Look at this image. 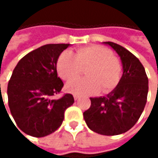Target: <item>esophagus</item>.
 Returning a JSON list of instances; mask_svg holds the SVG:
<instances>
[{"mask_svg":"<svg viewBox=\"0 0 158 158\" xmlns=\"http://www.w3.org/2000/svg\"><path fill=\"white\" fill-rule=\"evenodd\" d=\"M74 98H75V100H78V99H79V96H77V95H74Z\"/></svg>","mask_w":158,"mask_h":158,"instance_id":"esophagus-1","label":"esophagus"}]
</instances>
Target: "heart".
<instances>
[{"label":"heart","instance_id":"obj_1","mask_svg":"<svg viewBox=\"0 0 158 158\" xmlns=\"http://www.w3.org/2000/svg\"><path fill=\"white\" fill-rule=\"evenodd\" d=\"M86 78L76 79L67 85L73 94L108 93L118 85L122 76V65L118 58L106 47L98 45L79 48L75 55L63 52L58 58L57 72L65 81H71L86 69Z\"/></svg>","mask_w":158,"mask_h":158}]
</instances>
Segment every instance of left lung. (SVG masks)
<instances>
[{"label":"left lung","instance_id":"obj_1","mask_svg":"<svg viewBox=\"0 0 158 158\" xmlns=\"http://www.w3.org/2000/svg\"><path fill=\"white\" fill-rule=\"evenodd\" d=\"M116 51L123 65L118 85L106 97L90 98L91 105L83 112L89 129L104 135H117L132 128L147 102L149 80L144 67L132 52L113 42H105Z\"/></svg>","mask_w":158,"mask_h":158}]
</instances>
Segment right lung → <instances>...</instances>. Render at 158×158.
Here are the masks:
<instances>
[{"label":"right lung","mask_w":158,"mask_h":158,"mask_svg":"<svg viewBox=\"0 0 158 158\" xmlns=\"http://www.w3.org/2000/svg\"><path fill=\"white\" fill-rule=\"evenodd\" d=\"M69 46H40L22 58L12 73L8 84L9 110L17 127L29 135L44 137L57 130L66 109L74 104L71 94L52 98L64 85L57 76L56 64Z\"/></svg>","instance_id":"add662e5"}]
</instances>
